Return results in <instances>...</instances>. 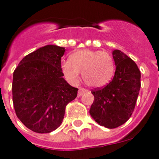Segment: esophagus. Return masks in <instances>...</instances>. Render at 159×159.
<instances>
[{
    "label": "esophagus",
    "instance_id": "esophagus-1",
    "mask_svg": "<svg viewBox=\"0 0 159 159\" xmlns=\"http://www.w3.org/2000/svg\"><path fill=\"white\" fill-rule=\"evenodd\" d=\"M85 92H87L86 89L79 88V90H78V97H81L83 95V93H85Z\"/></svg>",
    "mask_w": 159,
    "mask_h": 159
}]
</instances>
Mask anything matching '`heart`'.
<instances>
[{"instance_id":"heart-1","label":"heart","mask_w":159,"mask_h":159,"mask_svg":"<svg viewBox=\"0 0 159 159\" xmlns=\"http://www.w3.org/2000/svg\"><path fill=\"white\" fill-rule=\"evenodd\" d=\"M62 70L66 78L73 82L82 73L84 81L89 86L101 88L108 85L115 73L112 57L101 51L81 50L74 53L68 62L62 64Z\"/></svg>"}]
</instances>
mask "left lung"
<instances>
[{"label": "left lung", "instance_id": "left-lung-1", "mask_svg": "<svg viewBox=\"0 0 159 159\" xmlns=\"http://www.w3.org/2000/svg\"><path fill=\"white\" fill-rule=\"evenodd\" d=\"M116 72L104 87L91 90L94 101L89 113L98 124L116 128L128 120L135 109L141 82V73L131 58L122 51L112 52Z\"/></svg>", "mask_w": 159, "mask_h": 159}]
</instances>
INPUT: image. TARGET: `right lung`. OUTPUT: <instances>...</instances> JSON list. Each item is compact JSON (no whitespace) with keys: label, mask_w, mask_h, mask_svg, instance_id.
<instances>
[{"label":"right lung","mask_w":159,"mask_h":159,"mask_svg":"<svg viewBox=\"0 0 159 159\" xmlns=\"http://www.w3.org/2000/svg\"><path fill=\"white\" fill-rule=\"evenodd\" d=\"M64 52V48L45 46L26 55L14 70V109L18 119L32 131L42 134L57 129L67 104L78 96V89L62 78Z\"/></svg>","instance_id":"obj_1"}]
</instances>
